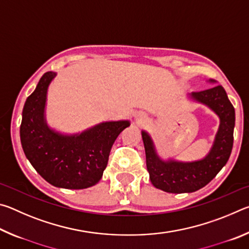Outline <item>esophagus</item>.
I'll return each instance as SVG.
<instances>
[{
  "label": "esophagus",
  "mask_w": 249,
  "mask_h": 249,
  "mask_svg": "<svg viewBox=\"0 0 249 249\" xmlns=\"http://www.w3.org/2000/svg\"><path fill=\"white\" fill-rule=\"evenodd\" d=\"M137 119L140 120V121H145V120L147 119V117H146V115H144V114H140V115H138Z\"/></svg>",
  "instance_id": "1"
}]
</instances>
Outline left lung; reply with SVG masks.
Segmentation results:
<instances>
[{
  "label": "left lung",
  "instance_id": "1",
  "mask_svg": "<svg viewBox=\"0 0 249 249\" xmlns=\"http://www.w3.org/2000/svg\"><path fill=\"white\" fill-rule=\"evenodd\" d=\"M191 96L208 105L220 117V128L210 154L195 162L162 161L156 155L150 137L142 132L146 166L151 183L170 193L195 192L208 184L229 160L234 141L235 109L222 86L192 92Z\"/></svg>",
  "mask_w": 249,
  "mask_h": 249
}]
</instances>
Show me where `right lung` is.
Instances as JSON below:
<instances>
[{"mask_svg": "<svg viewBox=\"0 0 249 249\" xmlns=\"http://www.w3.org/2000/svg\"><path fill=\"white\" fill-rule=\"evenodd\" d=\"M54 75L52 71L44 73L25 102L20 142L33 167L50 184L77 190L89 188L102 178L112 146L129 123L105 122L73 136L49 129L44 111L48 86Z\"/></svg>", "mask_w": 249, "mask_h": 249, "instance_id": "obj_1", "label": "right lung"}]
</instances>
